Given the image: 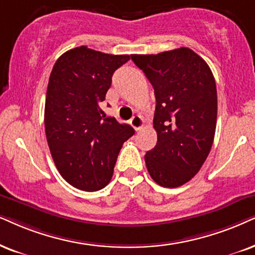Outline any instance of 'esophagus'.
I'll use <instances>...</instances> for the list:
<instances>
[{
  "label": "esophagus",
  "instance_id": "obj_1",
  "mask_svg": "<svg viewBox=\"0 0 255 255\" xmlns=\"http://www.w3.org/2000/svg\"><path fill=\"white\" fill-rule=\"evenodd\" d=\"M129 124H130V126L134 128L135 130H140L141 128L143 127V120H142V118L138 117V115H134V117L130 119Z\"/></svg>",
  "mask_w": 255,
  "mask_h": 255
}]
</instances>
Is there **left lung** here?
I'll use <instances>...</instances> for the list:
<instances>
[{"instance_id": "8db88e82", "label": "left lung", "mask_w": 255, "mask_h": 255, "mask_svg": "<svg viewBox=\"0 0 255 255\" xmlns=\"http://www.w3.org/2000/svg\"><path fill=\"white\" fill-rule=\"evenodd\" d=\"M154 88L156 146L144 161L157 185L188 182L207 159L217 127V86L206 61L189 48L130 55Z\"/></svg>"}]
</instances>
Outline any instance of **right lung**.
<instances>
[{"label":"right lung","instance_id":"right-lung-1","mask_svg":"<svg viewBox=\"0 0 255 255\" xmlns=\"http://www.w3.org/2000/svg\"><path fill=\"white\" fill-rule=\"evenodd\" d=\"M129 59L81 46L62 54L51 70L44 106L48 146L61 176L81 191L108 185L122 144L135 133L100 107L113 74Z\"/></svg>","mask_w":255,"mask_h":255}]
</instances>
